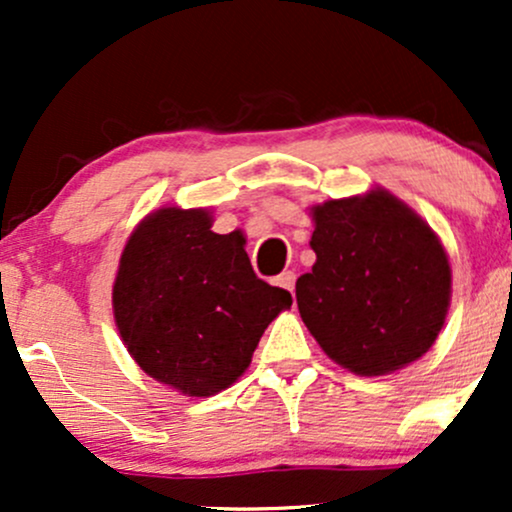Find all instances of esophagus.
<instances>
[{"label": "esophagus", "instance_id": "obj_1", "mask_svg": "<svg viewBox=\"0 0 512 512\" xmlns=\"http://www.w3.org/2000/svg\"><path fill=\"white\" fill-rule=\"evenodd\" d=\"M276 284L281 286V289H289L293 293V289H296V272H281L279 276H276Z\"/></svg>", "mask_w": 512, "mask_h": 512}]
</instances>
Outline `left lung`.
Returning <instances> with one entry per match:
<instances>
[{"label": "left lung", "instance_id": "left-lung-1", "mask_svg": "<svg viewBox=\"0 0 512 512\" xmlns=\"http://www.w3.org/2000/svg\"><path fill=\"white\" fill-rule=\"evenodd\" d=\"M317 260L296 301L317 344L358 375H383L431 349L450 305V264L407 204L375 190L313 209Z\"/></svg>", "mask_w": 512, "mask_h": 512}]
</instances>
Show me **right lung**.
<instances>
[{
	"mask_svg": "<svg viewBox=\"0 0 512 512\" xmlns=\"http://www.w3.org/2000/svg\"><path fill=\"white\" fill-rule=\"evenodd\" d=\"M240 233L204 209H158L127 240L113 286L120 337L146 375L190 397L233 385L291 293L252 272Z\"/></svg>",
	"mask_w": 512,
	"mask_h": 512,
	"instance_id": "right-lung-1",
	"label": "right lung"
}]
</instances>
